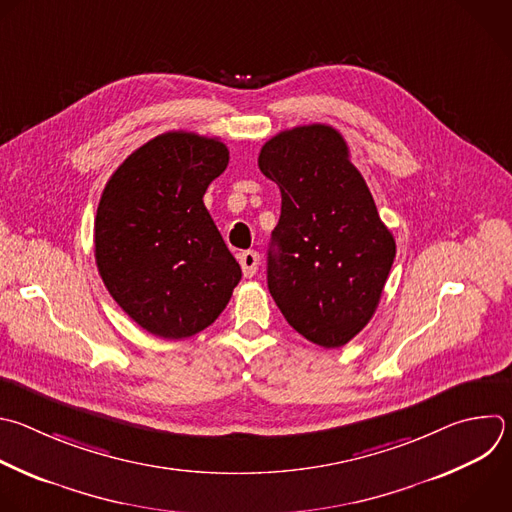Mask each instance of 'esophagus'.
<instances>
[{
  "label": "esophagus",
  "instance_id": "obj_1",
  "mask_svg": "<svg viewBox=\"0 0 512 512\" xmlns=\"http://www.w3.org/2000/svg\"><path fill=\"white\" fill-rule=\"evenodd\" d=\"M239 263H241L243 275L253 277L257 273V267H259V253L257 251H245V253H241Z\"/></svg>",
  "mask_w": 512,
  "mask_h": 512
}]
</instances>
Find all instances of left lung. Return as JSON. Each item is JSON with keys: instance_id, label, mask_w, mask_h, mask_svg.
<instances>
[{"instance_id": "left-lung-1", "label": "left lung", "mask_w": 512, "mask_h": 512, "mask_svg": "<svg viewBox=\"0 0 512 512\" xmlns=\"http://www.w3.org/2000/svg\"><path fill=\"white\" fill-rule=\"evenodd\" d=\"M281 191L267 285L287 323L321 348H342L372 319L396 241L335 128L283 130L259 152Z\"/></svg>"}]
</instances>
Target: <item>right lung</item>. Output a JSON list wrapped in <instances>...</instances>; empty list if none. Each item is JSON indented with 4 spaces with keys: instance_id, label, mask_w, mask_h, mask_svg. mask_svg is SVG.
Instances as JSON below:
<instances>
[{
    "instance_id": "right-lung-1",
    "label": "right lung",
    "mask_w": 512,
    "mask_h": 512,
    "mask_svg": "<svg viewBox=\"0 0 512 512\" xmlns=\"http://www.w3.org/2000/svg\"><path fill=\"white\" fill-rule=\"evenodd\" d=\"M229 164L219 138L164 132L110 177L94 221L98 273L142 329L191 337L227 307L241 267L203 197Z\"/></svg>"
}]
</instances>
